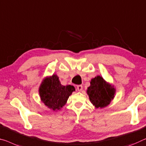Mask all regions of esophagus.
Wrapping results in <instances>:
<instances>
[{"instance_id":"obj_1","label":"esophagus","mask_w":146,"mask_h":146,"mask_svg":"<svg viewBox=\"0 0 146 146\" xmlns=\"http://www.w3.org/2000/svg\"><path fill=\"white\" fill-rule=\"evenodd\" d=\"M77 89L78 91H82L83 89V86H82V85H79V86H77Z\"/></svg>"}]
</instances>
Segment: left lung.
Wrapping results in <instances>:
<instances>
[{
	"label": "left lung",
	"mask_w": 146,
	"mask_h": 146,
	"mask_svg": "<svg viewBox=\"0 0 146 146\" xmlns=\"http://www.w3.org/2000/svg\"><path fill=\"white\" fill-rule=\"evenodd\" d=\"M87 93L91 102L96 108H102L110 104L115 94L113 86L106 82L102 76H96L91 80Z\"/></svg>",
	"instance_id": "obj_1"
}]
</instances>
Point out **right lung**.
I'll use <instances>...</instances> for the list:
<instances>
[{"label":"right lung","mask_w":146,"mask_h":146,"mask_svg":"<svg viewBox=\"0 0 146 146\" xmlns=\"http://www.w3.org/2000/svg\"><path fill=\"white\" fill-rule=\"evenodd\" d=\"M76 89L73 86H62L56 74L44 78L39 87L41 101L53 111L59 110Z\"/></svg>","instance_id":"1"}]
</instances>
